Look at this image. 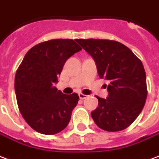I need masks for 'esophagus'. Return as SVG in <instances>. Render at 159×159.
<instances>
[{
    "mask_svg": "<svg viewBox=\"0 0 159 159\" xmlns=\"http://www.w3.org/2000/svg\"><path fill=\"white\" fill-rule=\"evenodd\" d=\"M79 97H80V99H82V100H84V99H85V98H86L88 96H87V95H84V94L80 93V94H79Z\"/></svg>",
    "mask_w": 159,
    "mask_h": 159,
    "instance_id": "34e87169",
    "label": "esophagus"
}]
</instances>
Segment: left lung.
I'll return each instance as SVG.
<instances>
[{"instance_id":"left-lung-1","label":"left lung","mask_w":159,"mask_h":159,"mask_svg":"<svg viewBox=\"0 0 159 159\" xmlns=\"http://www.w3.org/2000/svg\"><path fill=\"white\" fill-rule=\"evenodd\" d=\"M76 41L93 57L101 79L109 81L107 99L97 97L91 112L94 122L106 131H120L141 113L148 97L143 64L132 51L116 40L79 39Z\"/></svg>"}]
</instances>
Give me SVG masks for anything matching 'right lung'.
Wrapping results in <instances>:
<instances>
[{
    "label": "right lung",
    "mask_w": 159,
    "mask_h": 159,
    "mask_svg": "<svg viewBox=\"0 0 159 159\" xmlns=\"http://www.w3.org/2000/svg\"><path fill=\"white\" fill-rule=\"evenodd\" d=\"M82 50L74 40L56 39L39 43L24 56L15 75L18 109L31 128L54 135L67 127L78 94H62L54 86L66 61Z\"/></svg>",
    "instance_id": "obj_1"
}]
</instances>
